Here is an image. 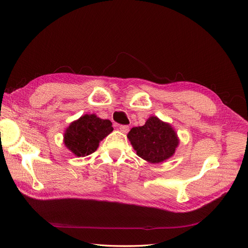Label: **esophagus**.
Masks as SVG:
<instances>
[{"label": "esophagus", "mask_w": 248, "mask_h": 248, "mask_svg": "<svg viewBox=\"0 0 248 248\" xmlns=\"http://www.w3.org/2000/svg\"><path fill=\"white\" fill-rule=\"evenodd\" d=\"M119 130L121 131V132H123V133H127L129 131V127L127 126V125H120L119 126Z\"/></svg>", "instance_id": "obj_1"}]
</instances>
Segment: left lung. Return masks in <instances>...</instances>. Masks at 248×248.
I'll use <instances>...</instances> for the list:
<instances>
[{
	"mask_svg": "<svg viewBox=\"0 0 248 248\" xmlns=\"http://www.w3.org/2000/svg\"><path fill=\"white\" fill-rule=\"evenodd\" d=\"M127 137L137 154L152 163L170 158L179 144L174 129L157 117H150L144 126L133 127Z\"/></svg>",
	"mask_w": 248,
	"mask_h": 248,
	"instance_id": "1",
	"label": "left lung"
}]
</instances>
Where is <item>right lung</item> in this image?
<instances>
[{"instance_id":"right-lung-1","label":"right lung","mask_w":248,"mask_h":248,"mask_svg":"<svg viewBox=\"0 0 248 248\" xmlns=\"http://www.w3.org/2000/svg\"><path fill=\"white\" fill-rule=\"evenodd\" d=\"M112 130L109 120H102L95 115H85L67 128L64 142L73 154L84 157L95 152L99 142Z\"/></svg>"}]
</instances>
